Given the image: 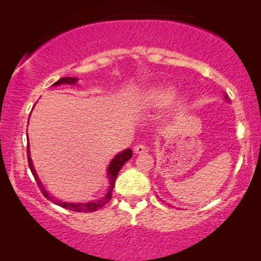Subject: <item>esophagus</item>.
I'll list each match as a JSON object with an SVG mask.
<instances>
[{"instance_id":"34e87169","label":"esophagus","mask_w":261,"mask_h":261,"mask_svg":"<svg viewBox=\"0 0 261 261\" xmlns=\"http://www.w3.org/2000/svg\"><path fill=\"white\" fill-rule=\"evenodd\" d=\"M134 152L137 153V154H140V153H145L147 152V147L144 144H138L134 146Z\"/></svg>"}]
</instances>
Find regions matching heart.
I'll return each instance as SVG.
<instances>
[{"label":"heart","instance_id":"1","mask_svg":"<svg viewBox=\"0 0 261 261\" xmlns=\"http://www.w3.org/2000/svg\"><path fill=\"white\" fill-rule=\"evenodd\" d=\"M174 94H176V90L172 87H167V85L153 87L146 91L144 102L151 108H163L170 103L172 112H181L187 107L188 99L185 96L174 97Z\"/></svg>","mask_w":261,"mask_h":261}]
</instances>
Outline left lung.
Here are the masks:
<instances>
[{"label":"left lung","instance_id":"1","mask_svg":"<svg viewBox=\"0 0 261 261\" xmlns=\"http://www.w3.org/2000/svg\"><path fill=\"white\" fill-rule=\"evenodd\" d=\"M224 99H227V101H229V96H228L227 94L224 95Z\"/></svg>","mask_w":261,"mask_h":261}]
</instances>
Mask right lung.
Returning a JSON list of instances; mask_svg holds the SVG:
<instances>
[{
  "label": "right lung",
  "instance_id": "obj_1",
  "mask_svg": "<svg viewBox=\"0 0 261 261\" xmlns=\"http://www.w3.org/2000/svg\"><path fill=\"white\" fill-rule=\"evenodd\" d=\"M77 81H78V78L63 77V78H60L59 81H57L53 85L74 84ZM132 155H133V153H132V149L127 148V149H124L123 152H121L117 155H115V158L112 160V163H110V165L108 167V177H109V179H110V188H109L108 192H107V194H106L105 197H102L101 199H98V201L89 202V203H66V202H60V201H58V199L53 198L52 196L49 195L48 192L45 190L44 185L41 184V181H40V179H39V177L37 176V172H35V170H34V167H33V163H32V159H31V155H30V146H28V144H27L28 165H30L31 172L33 173V176L35 178V181H37V184H38L39 189H40L41 194L44 195L45 197L48 199V201L56 203L57 205H60V206H62V208L69 209V210H71V212H77V213H92V212H96V210L101 209L102 206H105L107 203L110 201V198H112V194H113V188H114V185H115V180H116L117 174H119V171L121 170V167L124 165V163L128 162V160L132 158Z\"/></svg>",
  "mask_w": 261,
  "mask_h": 261
}]
</instances>
